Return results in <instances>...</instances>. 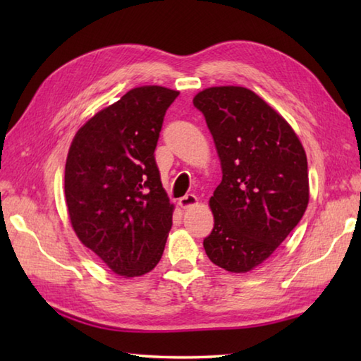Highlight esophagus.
Here are the masks:
<instances>
[{
	"mask_svg": "<svg viewBox=\"0 0 361 361\" xmlns=\"http://www.w3.org/2000/svg\"><path fill=\"white\" fill-rule=\"evenodd\" d=\"M197 203H198V200L194 194H186L185 197H181L178 202V204L183 209H188V208H190V206H195Z\"/></svg>",
	"mask_w": 361,
	"mask_h": 361,
	"instance_id": "esophagus-1",
	"label": "esophagus"
}]
</instances>
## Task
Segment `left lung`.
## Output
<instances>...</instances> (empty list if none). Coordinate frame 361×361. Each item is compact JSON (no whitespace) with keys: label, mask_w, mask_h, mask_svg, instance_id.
Segmentation results:
<instances>
[{"label":"left lung","mask_w":361,"mask_h":361,"mask_svg":"<svg viewBox=\"0 0 361 361\" xmlns=\"http://www.w3.org/2000/svg\"><path fill=\"white\" fill-rule=\"evenodd\" d=\"M194 106L224 173L209 200L214 228L203 247L226 271L247 273L273 255L307 209V157L288 122L248 88H206Z\"/></svg>","instance_id":"8db88e82"}]
</instances>
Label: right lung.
I'll use <instances>...</instances> for the list:
<instances>
[{
  "label": "right lung",
  "mask_w": 361,
  "mask_h": 361,
  "mask_svg": "<svg viewBox=\"0 0 361 361\" xmlns=\"http://www.w3.org/2000/svg\"><path fill=\"white\" fill-rule=\"evenodd\" d=\"M178 94L157 85L130 90L80 127L68 152L65 197L74 231L124 278L157 267L172 228L155 149Z\"/></svg>",
  "instance_id": "obj_1"
}]
</instances>
